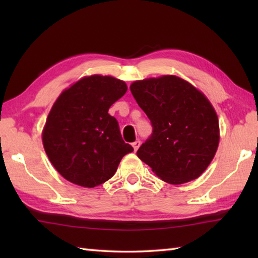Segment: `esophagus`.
Instances as JSON below:
<instances>
[{"label":"esophagus","mask_w":258,"mask_h":258,"mask_svg":"<svg viewBox=\"0 0 258 258\" xmlns=\"http://www.w3.org/2000/svg\"><path fill=\"white\" fill-rule=\"evenodd\" d=\"M140 145H141V141H140V140H137V141H134V142L132 143V146H133V148H134V151H137V150L139 149Z\"/></svg>","instance_id":"1"}]
</instances>
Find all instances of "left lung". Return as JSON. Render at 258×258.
Segmentation results:
<instances>
[{"mask_svg":"<svg viewBox=\"0 0 258 258\" xmlns=\"http://www.w3.org/2000/svg\"><path fill=\"white\" fill-rule=\"evenodd\" d=\"M131 92L152 133L137 155L161 180L182 184L199 177L215 156L220 127L205 95L176 76L137 81Z\"/></svg>","mask_w":258,"mask_h":258,"instance_id":"1","label":"left lung"}]
</instances>
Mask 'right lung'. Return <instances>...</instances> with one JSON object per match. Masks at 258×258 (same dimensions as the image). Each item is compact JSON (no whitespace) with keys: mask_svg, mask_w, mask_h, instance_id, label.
<instances>
[{"mask_svg":"<svg viewBox=\"0 0 258 258\" xmlns=\"http://www.w3.org/2000/svg\"><path fill=\"white\" fill-rule=\"evenodd\" d=\"M127 91L110 76L84 77L56 99L43 131L52 165L69 182L94 187L116 173L133 147L121 138L118 121L108 113Z\"/></svg>","mask_w":258,"mask_h":258,"instance_id":"add662e5","label":"right lung"}]
</instances>
